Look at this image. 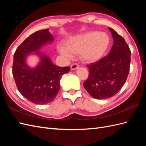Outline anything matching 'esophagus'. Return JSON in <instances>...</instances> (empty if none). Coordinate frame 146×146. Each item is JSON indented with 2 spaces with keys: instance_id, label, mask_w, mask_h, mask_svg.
<instances>
[{
  "instance_id": "obj_1",
  "label": "esophagus",
  "mask_w": 146,
  "mask_h": 146,
  "mask_svg": "<svg viewBox=\"0 0 146 146\" xmlns=\"http://www.w3.org/2000/svg\"><path fill=\"white\" fill-rule=\"evenodd\" d=\"M79 68V66L77 63H74L70 66V69L71 70H76Z\"/></svg>"
}]
</instances>
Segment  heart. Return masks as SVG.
Wrapping results in <instances>:
<instances>
[{
  "mask_svg": "<svg viewBox=\"0 0 146 146\" xmlns=\"http://www.w3.org/2000/svg\"><path fill=\"white\" fill-rule=\"evenodd\" d=\"M109 41L108 35L105 33L88 32L72 38L67 42V47L59 46L58 52L67 59H71L73 54H80L82 60L93 62L104 55Z\"/></svg>",
  "mask_w": 146,
  "mask_h": 146,
  "instance_id": "1",
  "label": "heart"
}]
</instances>
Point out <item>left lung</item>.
Listing matches in <instances>:
<instances>
[{
    "label": "left lung",
    "instance_id": "obj_1",
    "mask_svg": "<svg viewBox=\"0 0 146 146\" xmlns=\"http://www.w3.org/2000/svg\"><path fill=\"white\" fill-rule=\"evenodd\" d=\"M114 42L109 54L88 66L89 77L83 86L92 98H110L117 94L126 82L130 70L131 52L124 39L109 27Z\"/></svg>",
    "mask_w": 146,
    "mask_h": 146
}]
</instances>
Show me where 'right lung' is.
Listing matches in <instances>:
<instances>
[{
	"mask_svg": "<svg viewBox=\"0 0 146 146\" xmlns=\"http://www.w3.org/2000/svg\"><path fill=\"white\" fill-rule=\"evenodd\" d=\"M54 40L48 29L29 36L17 47L14 54L13 76L17 90L25 98L36 104H46L54 100L60 89V80L69 72V67H59L41 52V48ZM30 54L38 56L40 61L34 68L27 63Z\"/></svg>",
	"mask_w": 146,
	"mask_h": 146,
	"instance_id": "right-lung-1",
	"label": "right lung"
}]
</instances>
